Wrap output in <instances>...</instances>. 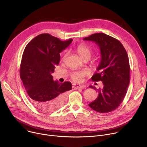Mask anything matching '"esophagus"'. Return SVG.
Listing matches in <instances>:
<instances>
[{"mask_svg":"<svg viewBox=\"0 0 147 147\" xmlns=\"http://www.w3.org/2000/svg\"><path fill=\"white\" fill-rule=\"evenodd\" d=\"M73 87L76 88V89H82V88H84L86 87V86L83 85V84H74L73 86Z\"/></svg>","mask_w":147,"mask_h":147,"instance_id":"obj_1","label":"esophagus"}]
</instances>
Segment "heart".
I'll list each match as a JSON object with an SVG mask.
<instances>
[{
	"label": "heart",
	"instance_id": "b5f03b06",
	"mask_svg": "<svg viewBox=\"0 0 147 147\" xmlns=\"http://www.w3.org/2000/svg\"><path fill=\"white\" fill-rule=\"evenodd\" d=\"M76 51L79 55V56L82 59L84 58H88L91 57L92 55V51L91 49L86 45L84 44H81L78 45L76 48ZM66 57L65 55L62 58V60H63ZM88 71L86 70H80V71H75L72 72L70 74L71 78L75 82H79L82 81L84 80V77L87 76L88 74Z\"/></svg>",
	"mask_w": 147,
	"mask_h": 147
}]
</instances>
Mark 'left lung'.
Instances as JSON below:
<instances>
[{
  "label": "left lung",
  "mask_w": 147,
  "mask_h": 147,
  "mask_svg": "<svg viewBox=\"0 0 147 147\" xmlns=\"http://www.w3.org/2000/svg\"><path fill=\"white\" fill-rule=\"evenodd\" d=\"M92 41L99 47L101 59L91 79L102 81L103 87L96 89L98 98L88 104L102 113L115 110L122 102L130 82V65L126 51L117 39L103 33L94 34L83 39Z\"/></svg>",
  "instance_id": "1"
}]
</instances>
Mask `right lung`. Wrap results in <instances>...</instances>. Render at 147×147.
Wrapping results in <instances>:
<instances>
[{"label":"right lung","mask_w":147,"mask_h":147,"mask_svg":"<svg viewBox=\"0 0 147 147\" xmlns=\"http://www.w3.org/2000/svg\"><path fill=\"white\" fill-rule=\"evenodd\" d=\"M73 39L61 41L49 34H40L26 46L21 62L20 74L30 100L38 109L52 112L66 100L67 92L71 83L54 81L52 73L59 65L60 53L71 43Z\"/></svg>","instance_id":"1"}]
</instances>
